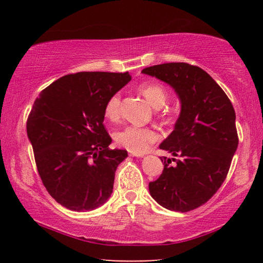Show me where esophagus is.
<instances>
[{"instance_id":"34e87169","label":"esophagus","mask_w":263,"mask_h":263,"mask_svg":"<svg viewBox=\"0 0 263 263\" xmlns=\"http://www.w3.org/2000/svg\"><path fill=\"white\" fill-rule=\"evenodd\" d=\"M131 157H137V158H141L144 157V153H135V152H130Z\"/></svg>"}]
</instances>
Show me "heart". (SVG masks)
<instances>
[{
  "mask_svg": "<svg viewBox=\"0 0 263 263\" xmlns=\"http://www.w3.org/2000/svg\"><path fill=\"white\" fill-rule=\"evenodd\" d=\"M139 91L145 96L154 108L160 109L166 104L168 94L166 88L159 83H142L139 87ZM122 114V95L121 92H115L105 102L104 115L110 121H118ZM161 139V135L154 128L139 127L130 125L116 133V141L128 152L144 153L149 148V146Z\"/></svg>",
  "mask_w": 263,
  "mask_h": 263,
  "instance_id": "b5f03b06",
  "label": "heart"
}]
</instances>
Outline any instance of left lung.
Returning <instances> with one entry per match:
<instances>
[{
	"instance_id": "left-lung-1",
	"label": "left lung",
	"mask_w": 263,
	"mask_h": 263,
	"mask_svg": "<svg viewBox=\"0 0 263 263\" xmlns=\"http://www.w3.org/2000/svg\"><path fill=\"white\" fill-rule=\"evenodd\" d=\"M142 73L171 84L181 100L174 131L160 145L179 159L161 158L162 174L149 182V193L168 210L191 211L206 203L228 176L239 142L234 108L215 80L197 66L168 62Z\"/></svg>"
}]
</instances>
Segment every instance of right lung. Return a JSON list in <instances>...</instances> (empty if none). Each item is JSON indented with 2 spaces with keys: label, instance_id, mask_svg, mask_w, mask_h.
Wrapping results in <instances>:
<instances>
[{
  "label": "right lung",
  "instance_id": "add662e5",
  "mask_svg": "<svg viewBox=\"0 0 263 263\" xmlns=\"http://www.w3.org/2000/svg\"><path fill=\"white\" fill-rule=\"evenodd\" d=\"M130 80L128 72L68 74L34 101L26 132L39 176L48 194L69 210H92L112 193L116 169L127 152L109 148L104 105Z\"/></svg>",
  "mask_w": 263,
  "mask_h": 263
}]
</instances>
